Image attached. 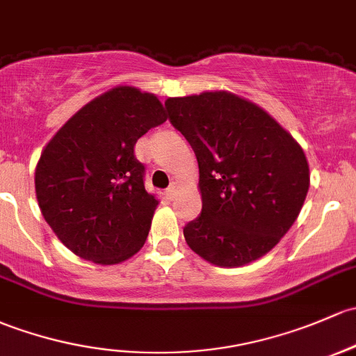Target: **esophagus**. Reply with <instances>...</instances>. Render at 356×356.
<instances>
[{
  "instance_id": "1",
  "label": "esophagus",
  "mask_w": 356,
  "mask_h": 356,
  "mask_svg": "<svg viewBox=\"0 0 356 356\" xmlns=\"http://www.w3.org/2000/svg\"><path fill=\"white\" fill-rule=\"evenodd\" d=\"M177 191H179V184H177V182H172V184L167 188V196L174 197Z\"/></svg>"
}]
</instances>
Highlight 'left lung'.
<instances>
[{
    "label": "left lung",
    "instance_id": "1",
    "mask_svg": "<svg viewBox=\"0 0 356 356\" xmlns=\"http://www.w3.org/2000/svg\"><path fill=\"white\" fill-rule=\"evenodd\" d=\"M165 107L200 167L203 209L184 227L188 245L222 268L263 257L304 207V149L266 111L235 93L174 97Z\"/></svg>",
    "mask_w": 356,
    "mask_h": 356
}]
</instances>
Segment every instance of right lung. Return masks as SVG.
I'll return each instance as SVG.
<instances>
[{
	"label": "right lung",
	"mask_w": 356,
	"mask_h": 356,
	"mask_svg": "<svg viewBox=\"0 0 356 356\" xmlns=\"http://www.w3.org/2000/svg\"><path fill=\"white\" fill-rule=\"evenodd\" d=\"M165 121L153 93L115 87L46 145L35 168L37 201L52 232L81 259L118 264L143 247L159 201L145 189L134 145Z\"/></svg>",
	"instance_id": "obj_1"
}]
</instances>
